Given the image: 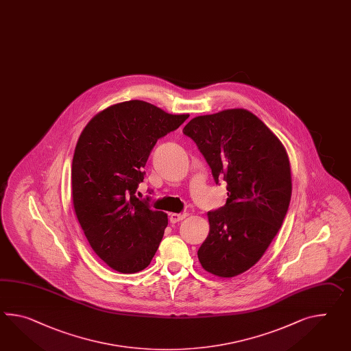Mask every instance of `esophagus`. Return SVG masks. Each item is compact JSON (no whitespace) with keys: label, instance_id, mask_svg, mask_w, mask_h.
I'll use <instances>...</instances> for the list:
<instances>
[{"label":"esophagus","instance_id":"obj_1","mask_svg":"<svg viewBox=\"0 0 351 351\" xmlns=\"http://www.w3.org/2000/svg\"><path fill=\"white\" fill-rule=\"evenodd\" d=\"M188 213H171L170 214V222L178 223L188 217Z\"/></svg>","mask_w":351,"mask_h":351}]
</instances>
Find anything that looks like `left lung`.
Segmentation results:
<instances>
[{
    "mask_svg": "<svg viewBox=\"0 0 351 351\" xmlns=\"http://www.w3.org/2000/svg\"><path fill=\"white\" fill-rule=\"evenodd\" d=\"M191 138L226 204L208 213L210 231L197 250L206 271L232 278L255 265L282 227L291 197V165L282 142L252 112L230 109L190 120Z\"/></svg>",
    "mask_w": 351,
    "mask_h": 351,
    "instance_id": "left-lung-1",
    "label": "left lung"
}]
</instances>
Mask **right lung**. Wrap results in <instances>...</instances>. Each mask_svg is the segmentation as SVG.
<instances>
[{
	"label": "right lung",
	"mask_w": 351,
	"mask_h": 351,
	"mask_svg": "<svg viewBox=\"0 0 351 351\" xmlns=\"http://www.w3.org/2000/svg\"><path fill=\"white\" fill-rule=\"evenodd\" d=\"M188 118L130 100L95 115L78 138L72 161L75 212L95 254L119 273L143 270L160 246L167 214L154 210L149 197L142 200L136 191L157 141Z\"/></svg>",
	"instance_id": "obj_1"
}]
</instances>
